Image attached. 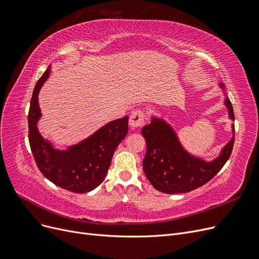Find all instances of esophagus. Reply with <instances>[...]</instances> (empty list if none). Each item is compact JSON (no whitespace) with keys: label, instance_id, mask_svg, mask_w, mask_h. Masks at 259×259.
Here are the masks:
<instances>
[{"label":"esophagus","instance_id":"esophagus-1","mask_svg":"<svg viewBox=\"0 0 259 259\" xmlns=\"http://www.w3.org/2000/svg\"><path fill=\"white\" fill-rule=\"evenodd\" d=\"M145 123V112L142 109L133 111L130 116V126L132 130H136L140 126H143Z\"/></svg>","mask_w":259,"mask_h":259}]
</instances>
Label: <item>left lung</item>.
<instances>
[{
  "instance_id": "left-lung-1",
  "label": "left lung",
  "mask_w": 259,
  "mask_h": 259,
  "mask_svg": "<svg viewBox=\"0 0 259 259\" xmlns=\"http://www.w3.org/2000/svg\"><path fill=\"white\" fill-rule=\"evenodd\" d=\"M221 89L225 85L219 83ZM224 104L228 109L231 120H234L233 108L229 98ZM233 136L216 159L207 162L188 152L180 144L178 136L170 125L161 117H151V122L142 128L146 139L147 151L143 168L149 182L164 193L189 192L205 185L223 168L232 152Z\"/></svg>"
}]
</instances>
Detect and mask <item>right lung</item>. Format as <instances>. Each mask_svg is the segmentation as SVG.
<instances>
[{
    "mask_svg": "<svg viewBox=\"0 0 259 259\" xmlns=\"http://www.w3.org/2000/svg\"><path fill=\"white\" fill-rule=\"evenodd\" d=\"M50 72L51 66L36 82L31 98L28 114L31 151L38 169L50 182L71 192H90L104 182L115 149L128 132V116L107 123L66 150L56 149L37 130L42 115L37 95Z\"/></svg>",
    "mask_w": 259,
    "mask_h": 259,
    "instance_id": "right-lung-1",
    "label": "right lung"
}]
</instances>
